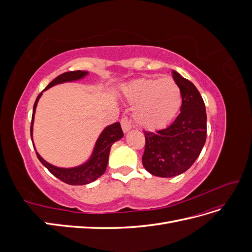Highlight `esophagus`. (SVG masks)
<instances>
[{
	"mask_svg": "<svg viewBox=\"0 0 252 252\" xmlns=\"http://www.w3.org/2000/svg\"><path fill=\"white\" fill-rule=\"evenodd\" d=\"M121 125L122 129H123L124 132H127L129 129L131 128V121L128 117H123L121 119Z\"/></svg>",
	"mask_w": 252,
	"mask_h": 252,
	"instance_id": "esophagus-1",
	"label": "esophagus"
}]
</instances>
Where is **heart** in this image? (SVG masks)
<instances>
[{"instance_id":"1","label":"heart","mask_w":252,"mask_h":252,"mask_svg":"<svg viewBox=\"0 0 252 252\" xmlns=\"http://www.w3.org/2000/svg\"><path fill=\"white\" fill-rule=\"evenodd\" d=\"M125 94L135 105V121L150 130L168 124L182 105L180 86L172 78L136 80L126 87Z\"/></svg>"}]
</instances>
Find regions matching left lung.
<instances>
[{
	"label": "left lung",
	"instance_id": "1",
	"mask_svg": "<svg viewBox=\"0 0 252 252\" xmlns=\"http://www.w3.org/2000/svg\"><path fill=\"white\" fill-rule=\"evenodd\" d=\"M182 94L181 112L172 124L156 132L144 131L143 166L161 178L188 170L200 156L207 134V116L199 90L187 79L172 71Z\"/></svg>",
	"mask_w": 252,
	"mask_h": 252
}]
</instances>
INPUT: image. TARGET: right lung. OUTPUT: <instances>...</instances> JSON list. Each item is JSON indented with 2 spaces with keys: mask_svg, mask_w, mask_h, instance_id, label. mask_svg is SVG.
<instances>
[{
  "mask_svg": "<svg viewBox=\"0 0 252 252\" xmlns=\"http://www.w3.org/2000/svg\"><path fill=\"white\" fill-rule=\"evenodd\" d=\"M86 74H87L86 71H81V70L64 72L62 74H60L59 77H57L55 80H52L48 84L47 87L45 88V90L60 83L71 82V81L82 79L83 77H85ZM41 95L42 94L37 95L33 105L32 126H30V135H32V124H33V119H34V112H35L37 101H39ZM123 135L124 133H123V130H122L121 124L119 122L108 127H106L104 129V131L101 133L100 138H98L96 141L93 157H91V158L87 163H85L82 166L75 167V168H68V169L59 168V167L52 166L49 163H47L45 159L42 158V157L37 154L36 151L35 154L37 158L40 159V162L59 180L69 185H85V184H88V183L95 181L105 172L106 167H107V163H108L111 145L114 142L120 140Z\"/></svg>",
  "mask_w": 252,
  "mask_h": 252,
  "instance_id": "1",
  "label": "right lung"
}]
</instances>
